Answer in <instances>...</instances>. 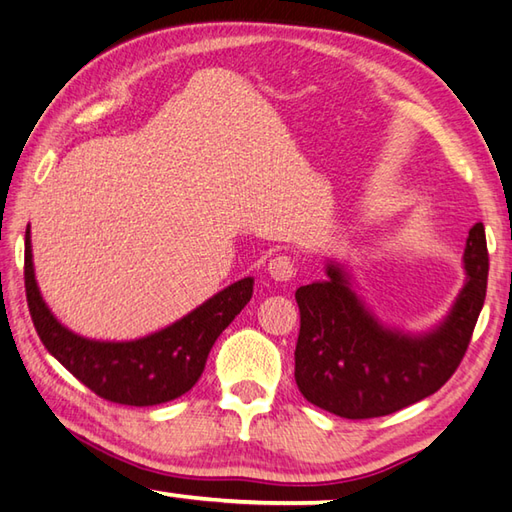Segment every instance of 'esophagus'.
<instances>
[{
	"label": "esophagus",
	"mask_w": 512,
	"mask_h": 512,
	"mask_svg": "<svg viewBox=\"0 0 512 512\" xmlns=\"http://www.w3.org/2000/svg\"><path fill=\"white\" fill-rule=\"evenodd\" d=\"M268 275H271L275 282H291L295 277L293 257H288V255L273 257L271 262H268Z\"/></svg>",
	"instance_id": "1"
}]
</instances>
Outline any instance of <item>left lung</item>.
Returning a JSON list of instances; mask_svg holds the SVG:
<instances>
[{"instance_id":"obj_1","label":"left lung","mask_w":512,"mask_h":512,"mask_svg":"<svg viewBox=\"0 0 512 512\" xmlns=\"http://www.w3.org/2000/svg\"><path fill=\"white\" fill-rule=\"evenodd\" d=\"M466 284L439 327L421 336L387 329L353 293L347 273L327 264V280L300 286L295 383L306 401L342 418H376L423 401L461 365L486 300L483 224L468 232Z\"/></svg>"}]
</instances>
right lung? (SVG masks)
<instances>
[{
	"mask_svg": "<svg viewBox=\"0 0 512 512\" xmlns=\"http://www.w3.org/2000/svg\"><path fill=\"white\" fill-rule=\"evenodd\" d=\"M253 284V277L230 284L152 336L129 342L89 340L60 324L42 300L33 271L31 230H26L24 286L37 336L82 385L118 405L150 407L190 392L215 340L253 297Z\"/></svg>",
	"mask_w": 512,
	"mask_h": 512,
	"instance_id": "1",
	"label": "right lung"
}]
</instances>
